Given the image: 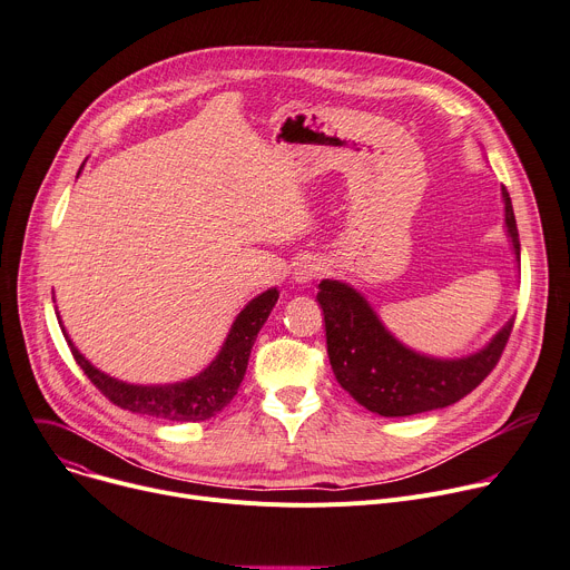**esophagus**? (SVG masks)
<instances>
[{
  "instance_id": "1",
  "label": "esophagus",
  "mask_w": 570,
  "mask_h": 570,
  "mask_svg": "<svg viewBox=\"0 0 570 570\" xmlns=\"http://www.w3.org/2000/svg\"><path fill=\"white\" fill-rule=\"evenodd\" d=\"M322 272H324L322 259H317V257H313V255H305V257H301V259L294 262L292 278H294L296 283L305 285V283H311V281L320 278Z\"/></svg>"
}]
</instances>
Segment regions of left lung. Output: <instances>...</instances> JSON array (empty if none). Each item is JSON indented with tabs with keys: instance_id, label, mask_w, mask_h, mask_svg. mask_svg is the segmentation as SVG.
Masks as SVG:
<instances>
[{
	"instance_id": "obj_1",
	"label": "left lung",
	"mask_w": 570,
	"mask_h": 570,
	"mask_svg": "<svg viewBox=\"0 0 570 570\" xmlns=\"http://www.w3.org/2000/svg\"><path fill=\"white\" fill-rule=\"evenodd\" d=\"M504 226L520 262L515 216L502 187ZM317 301L326 322L328 361L337 383L361 406L383 417H404L445 409L472 392L498 365L513 320L481 352L443 361L413 352L392 335L361 292L340 281H322Z\"/></svg>"
}]
</instances>
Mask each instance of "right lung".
<instances>
[{
  "instance_id": "obj_1",
  "label": "right lung",
  "mask_w": 570,
  "mask_h": 570,
  "mask_svg": "<svg viewBox=\"0 0 570 570\" xmlns=\"http://www.w3.org/2000/svg\"><path fill=\"white\" fill-rule=\"evenodd\" d=\"M276 301V287L255 296L237 315L218 356L198 376H191L180 383L132 385L118 381L96 370L77 352V346L68 335L66 340L77 365L116 406L170 422H200L214 417L218 411H224L237 395V387L246 374L253 342L259 328L265 326L269 313L274 311Z\"/></svg>"
}]
</instances>
